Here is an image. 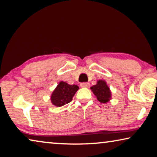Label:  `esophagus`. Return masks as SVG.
Instances as JSON below:
<instances>
[{"instance_id": "esophagus-1", "label": "esophagus", "mask_w": 157, "mask_h": 157, "mask_svg": "<svg viewBox=\"0 0 157 157\" xmlns=\"http://www.w3.org/2000/svg\"><path fill=\"white\" fill-rule=\"evenodd\" d=\"M80 85L81 87H83V88H88V87L90 86V84L88 83H86V82H83V83H81Z\"/></svg>"}]
</instances>
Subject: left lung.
Segmentation results:
<instances>
[{"label": "left lung", "mask_w": 157, "mask_h": 157, "mask_svg": "<svg viewBox=\"0 0 157 157\" xmlns=\"http://www.w3.org/2000/svg\"><path fill=\"white\" fill-rule=\"evenodd\" d=\"M90 89L100 102H107L111 98V91L105 81H98L97 84L91 87Z\"/></svg>", "instance_id": "obj_1"}]
</instances>
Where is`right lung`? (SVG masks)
<instances>
[{
	"label": "right lung",
	"instance_id": "right-lung-1",
	"mask_svg": "<svg viewBox=\"0 0 157 157\" xmlns=\"http://www.w3.org/2000/svg\"><path fill=\"white\" fill-rule=\"evenodd\" d=\"M78 90V86L69 85L61 81L52 94L51 102L57 107L63 106L65 104L71 102L72 98Z\"/></svg>",
	"mask_w": 157,
	"mask_h": 157
}]
</instances>
